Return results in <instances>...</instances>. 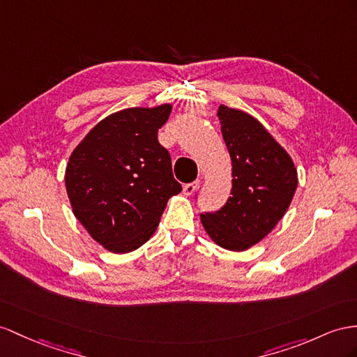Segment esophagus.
Masks as SVG:
<instances>
[{"mask_svg":"<svg viewBox=\"0 0 357 357\" xmlns=\"http://www.w3.org/2000/svg\"><path fill=\"white\" fill-rule=\"evenodd\" d=\"M197 187H199V181L190 182V184H185L184 187H182V193H184L185 196H191L197 190Z\"/></svg>","mask_w":357,"mask_h":357,"instance_id":"1","label":"esophagus"}]
</instances>
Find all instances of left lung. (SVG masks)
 <instances>
[{"label": "left lung", "mask_w": 357, "mask_h": 357, "mask_svg": "<svg viewBox=\"0 0 357 357\" xmlns=\"http://www.w3.org/2000/svg\"><path fill=\"white\" fill-rule=\"evenodd\" d=\"M222 135L232 161V190L226 205L200 220L215 244L243 252L274 229L294 197L297 170L288 152L249 113L220 105Z\"/></svg>", "instance_id": "1"}]
</instances>
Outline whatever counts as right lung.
I'll return each instance as SVG.
<instances>
[{
	"instance_id": "right-lung-1",
	"label": "right lung",
	"mask_w": 357,
	"mask_h": 357,
	"mask_svg": "<svg viewBox=\"0 0 357 357\" xmlns=\"http://www.w3.org/2000/svg\"><path fill=\"white\" fill-rule=\"evenodd\" d=\"M172 104L125 108L102 119L70 153L65 182L72 213L113 253L153 235L167 200L182 190L158 142Z\"/></svg>"
}]
</instances>
